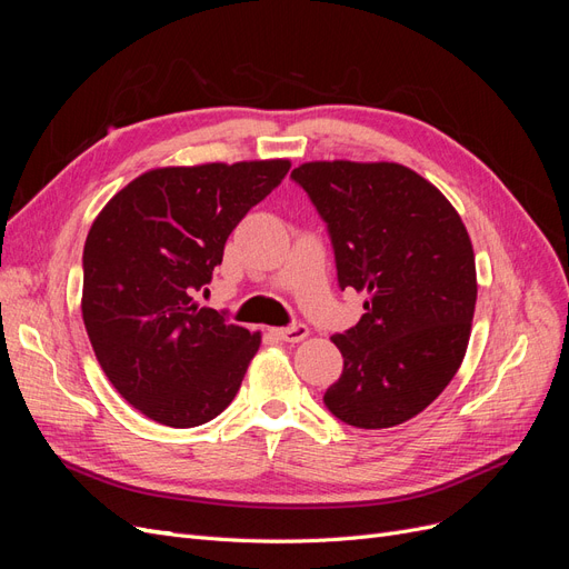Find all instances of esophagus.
<instances>
[{"label": "esophagus", "mask_w": 569, "mask_h": 569, "mask_svg": "<svg viewBox=\"0 0 569 569\" xmlns=\"http://www.w3.org/2000/svg\"><path fill=\"white\" fill-rule=\"evenodd\" d=\"M270 335L282 339V341L295 343V341H301L308 337V327L303 322H291L287 327H278V330H270Z\"/></svg>", "instance_id": "obj_1"}]
</instances>
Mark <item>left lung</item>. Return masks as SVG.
<instances>
[{"label":"left lung","mask_w":569,"mask_h":569,"mask_svg":"<svg viewBox=\"0 0 569 569\" xmlns=\"http://www.w3.org/2000/svg\"><path fill=\"white\" fill-rule=\"evenodd\" d=\"M330 234L337 282L368 291L366 313L332 341L343 370L322 401L335 418L382 429L416 418L468 349L475 253L439 189L399 163L316 161L291 170Z\"/></svg>","instance_id":"8db88e82"}]
</instances>
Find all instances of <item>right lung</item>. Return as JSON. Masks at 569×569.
<instances>
[{"label":"right lung","instance_id":"right-lung-1","mask_svg":"<svg viewBox=\"0 0 569 569\" xmlns=\"http://www.w3.org/2000/svg\"><path fill=\"white\" fill-rule=\"evenodd\" d=\"M289 161L159 168L92 222L82 320L109 382L147 418L197 427L226 410L261 335L197 306L230 232L278 187Z\"/></svg>","mask_w":569,"mask_h":569}]
</instances>
